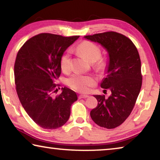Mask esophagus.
Segmentation results:
<instances>
[{
	"label": "esophagus",
	"mask_w": 160,
	"mask_h": 160,
	"mask_svg": "<svg viewBox=\"0 0 160 160\" xmlns=\"http://www.w3.org/2000/svg\"><path fill=\"white\" fill-rule=\"evenodd\" d=\"M89 96L88 95H86V94H80L79 95V99H86L88 98Z\"/></svg>",
	"instance_id": "34e87169"
}]
</instances>
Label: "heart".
<instances>
[{
	"mask_svg": "<svg viewBox=\"0 0 160 160\" xmlns=\"http://www.w3.org/2000/svg\"><path fill=\"white\" fill-rule=\"evenodd\" d=\"M76 52L83 56L90 63H94L93 67L97 70H104L107 66V61L101 56V48L98 45L89 41L81 42L75 48ZM70 67V53H66L62 56L61 68L62 71L67 72ZM95 78L92 75L75 74L67 80L68 85L80 92H85L89 90L90 87L95 84Z\"/></svg>",
	"mask_w": 160,
	"mask_h": 160,
	"instance_id": "b5f03b06",
	"label": "heart"
}]
</instances>
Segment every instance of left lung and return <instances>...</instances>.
Masks as SVG:
<instances>
[{"label":"left lung","instance_id":"8db88e82","mask_svg":"<svg viewBox=\"0 0 160 160\" xmlns=\"http://www.w3.org/2000/svg\"><path fill=\"white\" fill-rule=\"evenodd\" d=\"M84 37L101 44L109 55L107 75L101 82V88L109 89L112 94L107 99L104 95H93L98 104L90 112V116L98 126L114 128L131 114L141 89L142 78L138 51L131 39L115 32Z\"/></svg>","mask_w":160,"mask_h":160}]
</instances>
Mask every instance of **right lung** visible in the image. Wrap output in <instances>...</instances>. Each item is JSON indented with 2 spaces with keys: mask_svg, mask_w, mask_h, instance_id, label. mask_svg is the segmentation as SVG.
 <instances>
[{
  "mask_svg": "<svg viewBox=\"0 0 160 160\" xmlns=\"http://www.w3.org/2000/svg\"><path fill=\"white\" fill-rule=\"evenodd\" d=\"M78 38L39 34L28 40L17 54L14 74L19 99L29 117L43 128L63 126L78 99L76 93L66 87L56 97L53 94L58 91L54 82L61 75L63 54Z\"/></svg>",
  "mask_w": 160,
  "mask_h": 160,
  "instance_id": "1",
  "label": "right lung"
}]
</instances>
